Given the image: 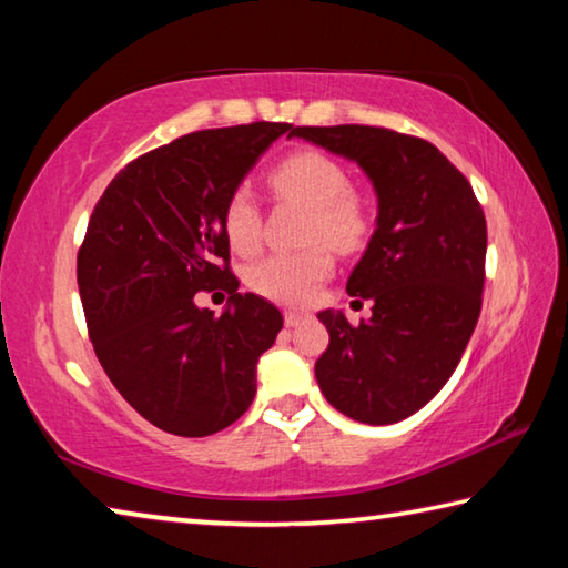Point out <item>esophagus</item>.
<instances>
[{
    "label": "esophagus",
    "mask_w": 568,
    "mask_h": 568,
    "mask_svg": "<svg viewBox=\"0 0 568 568\" xmlns=\"http://www.w3.org/2000/svg\"><path fill=\"white\" fill-rule=\"evenodd\" d=\"M307 318L305 313H297V311H285V325L287 328H295V325H301Z\"/></svg>",
    "instance_id": "1"
}]
</instances>
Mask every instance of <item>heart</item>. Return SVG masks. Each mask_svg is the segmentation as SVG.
Here are the masks:
<instances>
[{"instance_id":"b5f03b06","label":"heart","mask_w":568,"mask_h":568,"mask_svg":"<svg viewBox=\"0 0 568 568\" xmlns=\"http://www.w3.org/2000/svg\"><path fill=\"white\" fill-rule=\"evenodd\" d=\"M271 185L311 210L305 240L313 245L263 257L247 271V283L267 301L305 305L335 271V255L327 243L343 253L363 245L371 230L368 205L351 190L348 170L318 150H297L277 162L271 170ZM223 230L240 255L255 253L261 245V210L247 187L240 185L227 195Z\"/></svg>"}]
</instances>
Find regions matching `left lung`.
Listing matches in <instances>:
<instances>
[{
	"mask_svg": "<svg viewBox=\"0 0 568 568\" xmlns=\"http://www.w3.org/2000/svg\"><path fill=\"white\" fill-rule=\"evenodd\" d=\"M295 138L358 162L378 195L376 230L345 291L371 321L318 313L331 333L315 378L333 408L388 426L446 386L480 313L486 217L468 180L420 138L368 124L293 128Z\"/></svg>",
	"mask_w": 568,
	"mask_h": 568,
	"instance_id": "1",
	"label": "left lung"
}]
</instances>
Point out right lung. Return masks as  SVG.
Wrapping results in <instances>:
<instances>
[{
  "mask_svg": "<svg viewBox=\"0 0 568 568\" xmlns=\"http://www.w3.org/2000/svg\"><path fill=\"white\" fill-rule=\"evenodd\" d=\"M287 122L182 134L122 168L94 205L77 253L90 341L112 386L168 434L203 438L255 398L257 358L283 315L237 293L223 207ZM223 286V316L194 293Z\"/></svg>",
  "mask_w": 568,
  "mask_h": 568,
  "instance_id": "add662e5",
  "label": "right lung"
}]
</instances>
